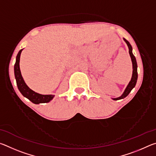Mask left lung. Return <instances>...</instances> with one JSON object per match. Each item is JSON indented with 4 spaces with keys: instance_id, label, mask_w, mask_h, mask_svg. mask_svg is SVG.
<instances>
[{
    "instance_id": "1",
    "label": "left lung",
    "mask_w": 156,
    "mask_h": 156,
    "mask_svg": "<svg viewBox=\"0 0 156 156\" xmlns=\"http://www.w3.org/2000/svg\"><path fill=\"white\" fill-rule=\"evenodd\" d=\"M123 40L125 41V42L128 46L129 53V55H130V57L131 59L132 66H133V72H132V76H131V80L129 83V84H127V86H126V87L125 88V91H124L122 94L121 95L120 97L115 98H112L113 100L123 99V98H125V97L127 96L132 89L135 87L136 83H137V80H138V71H137V69H138V65H137L136 57L134 56V55L133 54V52H132V50H133V49H132V47L131 45V44L129 43V41H126V39L124 38H123Z\"/></svg>"
}]
</instances>
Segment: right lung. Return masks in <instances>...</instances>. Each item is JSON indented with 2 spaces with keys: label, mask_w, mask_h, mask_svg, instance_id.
Returning a JSON list of instances; mask_svg holds the SVG:
<instances>
[{
  "label": "right lung",
  "mask_w": 156,
  "mask_h": 156,
  "mask_svg": "<svg viewBox=\"0 0 156 156\" xmlns=\"http://www.w3.org/2000/svg\"><path fill=\"white\" fill-rule=\"evenodd\" d=\"M23 49H20L19 52L18 53L16 58V63L14 65V76L16 80V84L18 86V90L24 97L27 98V99L32 102L34 104H40V103H47L51 101L54 98V95H43L38 93H36L29 87L25 83L22 75H21L20 69V57L21 52Z\"/></svg>",
  "instance_id": "add662e5"
}]
</instances>
